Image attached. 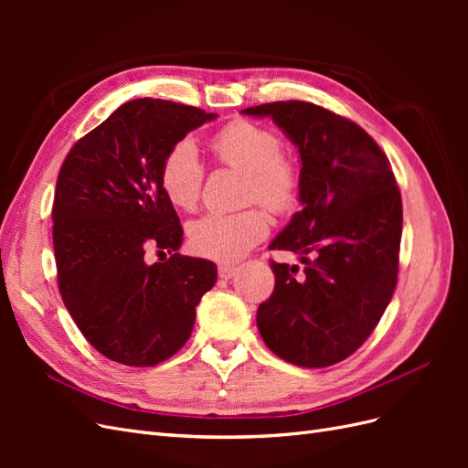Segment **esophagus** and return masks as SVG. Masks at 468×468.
Returning a JSON list of instances; mask_svg holds the SVG:
<instances>
[{"instance_id":"34e87169","label":"esophagus","mask_w":468,"mask_h":468,"mask_svg":"<svg viewBox=\"0 0 468 468\" xmlns=\"http://www.w3.org/2000/svg\"><path fill=\"white\" fill-rule=\"evenodd\" d=\"M236 271L238 269L234 267V265H218V277L220 279H224V281H229V279H232L234 275H236Z\"/></svg>"}]
</instances>
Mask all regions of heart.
I'll use <instances>...</instances> for the list:
<instances>
[{"mask_svg":"<svg viewBox=\"0 0 468 468\" xmlns=\"http://www.w3.org/2000/svg\"><path fill=\"white\" fill-rule=\"evenodd\" d=\"M210 152L220 164L246 174L244 197L275 212L289 210L299 199V167L282 154L281 138L261 124L234 121L210 138ZM205 164L197 146L183 138L167 150L160 167V186L176 207L191 210L201 199ZM269 230L261 208L242 212L212 210L189 226V242L197 253L217 261H234L256 246Z\"/></svg>","mask_w":468,"mask_h":468,"instance_id":"b5f03b06","label":"heart"}]
</instances>
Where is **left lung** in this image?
I'll list each match as a JSON object with an SVG mask.
<instances>
[{
    "label": "left lung",
    "mask_w": 468,
    "mask_h": 468,
    "mask_svg": "<svg viewBox=\"0 0 468 468\" xmlns=\"http://www.w3.org/2000/svg\"><path fill=\"white\" fill-rule=\"evenodd\" d=\"M242 112L271 117L303 164V208L269 250L299 253L304 271L296 277V265L271 261L275 289L258 308V330L281 359L308 369L330 367L363 346L392 299L400 189L387 155L349 119L306 101Z\"/></svg>",
    "instance_id": "8db88e82"
}]
</instances>
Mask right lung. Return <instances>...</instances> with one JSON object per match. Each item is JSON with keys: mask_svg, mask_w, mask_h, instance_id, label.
<instances>
[{"mask_svg": "<svg viewBox=\"0 0 468 468\" xmlns=\"http://www.w3.org/2000/svg\"><path fill=\"white\" fill-rule=\"evenodd\" d=\"M215 112L164 99L121 105L68 152L56 181L52 242L58 289L88 342L129 367L186 346L217 265L177 253L179 217L160 186L164 155ZM173 253L150 266L145 251Z\"/></svg>", "mask_w": 468, "mask_h": 468, "instance_id": "1", "label": "right lung"}]
</instances>
